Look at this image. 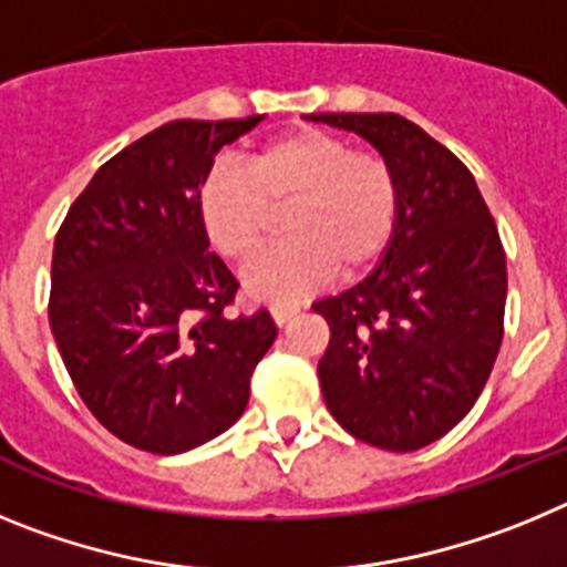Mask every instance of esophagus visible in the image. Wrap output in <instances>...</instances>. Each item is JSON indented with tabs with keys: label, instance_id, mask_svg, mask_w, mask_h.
<instances>
[{
	"label": "esophagus",
	"instance_id": "obj_1",
	"mask_svg": "<svg viewBox=\"0 0 567 567\" xmlns=\"http://www.w3.org/2000/svg\"><path fill=\"white\" fill-rule=\"evenodd\" d=\"M269 312H272L275 323H278V327H284V323H289V320L300 312V307L298 303H272V307H269Z\"/></svg>",
	"mask_w": 567,
	"mask_h": 567
}]
</instances>
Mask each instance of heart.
Segmentation results:
<instances>
[{
	"label": "heart",
	"instance_id": "1",
	"mask_svg": "<svg viewBox=\"0 0 567 567\" xmlns=\"http://www.w3.org/2000/svg\"><path fill=\"white\" fill-rule=\"evenodd\" d=\"M278 213L287 238L247 272V292L260 300L300 298L334 272H369L398 233V175L378 150L352 147L329 130H298L244 167L215 164L198 187L204 235L238 267L267 244Z\"/></svg>",
	"mask_w": 567,
	"mask_h": 567
}]
</instances>
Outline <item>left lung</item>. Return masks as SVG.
<instances>
[{"label":"left lung","instance_id":"left-lung-1","mask_svg":"<svg viewBox=\"0 0 567 567\" xmlns=\"http://www.w3.org/2000/svg\"><path fill=\"white\" fill-rule=\"evenodd\" d=\"M389 158L400 218L380 267L312 303L329 323L318 363L332 417L385 452L449 434L485 389L503 343L505 249L474 175L398 113H320Z\"/></svg>","mask_w":567,"mask_h":567}]
</instances>
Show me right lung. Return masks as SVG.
Wrapping results in <instances>:
<instances>
[{
  "label": "right lung",
  "mask_w": 567,
  "mask_h": 567,
  "mask_svg": "<svg viewBox=\"0 0 567 567\" xmlns=\"http://www.w3.org/2000/svg\"><path fill=\"white\" fill-rule=\"evenodd\" d=\"M260 115L178 118L115 153L53 244L48 318L93 417L150 454H182L244 414L278 327L233 315L238 280L209 252L198 187Z\"/></svg>",
  "instance_id": "1"
}]
</instances>
